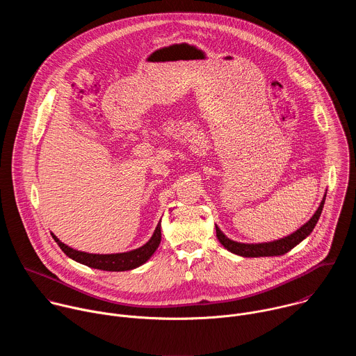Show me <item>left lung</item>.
Wrapping results in <instances>:
<instances>
[{"label":"left lung","mask_w":356,"mask_h":356,"mask_svg":"<svg viewBox=\"0 0 356 356\" xmlns=\"http://www.w3.org/2000/svg\"><path fill=\"white\" fill-rule=\"evenodd\" d=\"M324 201H325V197L323 198L321 204L318 207V210L314 213V216L310 218V221H307L304 225H301L296 232L282 238V239H277V241H272V242H264V243H241V242H235L229 238H227L221 229L216 225V231H217V238L218 241L221 242V245L235 253V255H239V257H243V258H259V257H279V255H284L286 252H289L290 249H293L296 245H298L304 238H307L320 216H321V211H323V207H324Z\"/></svg>","instance_id":"obj_1"}]
</instances>
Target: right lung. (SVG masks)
Masks as SVG:
<instances>
[{
  "label": "right lung",
  "mask_w": 356,
  "mask_h": 356,
  "mask_svg": "<svg viewBox=\"0 0 356 356\" xmlns=\"http://www.w3.org/2000/svg\"><path fill=\"white\" fill-rule=\"evenodd\" d=\"M54 239L58 242L60 249L66 253L69 258L73 261L83 264L88 268L99 269V270H108V272H122V270H131L140 265H143L152 255H154L155 250L158 249L162 232H161V222L158 224L154 235L152 238L140 248L129 250V252H120V253H88L76 250L66 243L60 242L58 236L52 234Z\"/></svg>",
  "instance_id": "right-lung-1"
}]
</instances>
